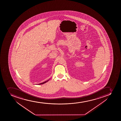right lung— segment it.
I'll use <instances>...</instances> for the list:
<instances>
[{"label":"right lung","instance_id":"right-lung-1","mask_svg":"<svg viewBox=\"0 0 121 121\" xmlns=\"http://www.w3.org/2000/svg\"><path fill=\"white\" fill-rule=\"evenodd\" d=\"M50 79V78L49 80H47V81H46L44 82H43L41 83H40V84H36V85H41V84H44V83H45L47 82Z\"/></svg>","mask_w":121,"mask_h":121}]
</instances>
